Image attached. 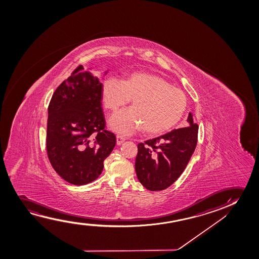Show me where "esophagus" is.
<instances>
[{"label": "esophagus", "mask_w": 259, "mask_h": 259, "mask_svg": "<svg viewBox=\"0 0 259 259\" xmlns=\"http://www.w3.org/2000/svg\"><path fill=\"white\" fill-rule=\"evenodd\" d=\"M124 142V137H122L120 135H117V145H121L123 142Z\"/></svg>", "instance_id": "34e87169"}]
</instances>
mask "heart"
Wrapping results in <instances>:
<instances>
[{
	"instance_id": "b5f03b06",
	"label": "heart",
	"mask_w": 259,
	"mask_h": 259,
	"mask_svg": "<svg viewBox=\"0 0 259 259\" xmlns=\"http://www.w3.org/2000/svg\"><path fill=\"white\" fill-rule=\"evenodd\" d=\"M102 97L107 110L116 111L132 99L133 108L114 114L110 129L128 135L142 127L149 135H160L174 127L184 114L187 98L181 89L157 75L137 72L122 81L107 78L102 85Z\"/></svg>"
}]
</instances>
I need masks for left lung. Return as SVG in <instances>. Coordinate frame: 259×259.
<instances>
[{"mask_svg":"<svg viewBox=\"0 0 259 259\" xmlns=\"http://www.w3.org/2000/svg\"><path fill=\"white\" fill-rule=\"evenodd\" d=\"M186 127L139 143L135 170L139 181L148 190L169 188L184 171L197 144L198 124H195L191 112Z\"/></svg>","mask_w":259,"mask_h":259,"instance_id":"left-lung-1","label":"left lung"}]
</instances>
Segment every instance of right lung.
Returning a JSON list of instances; mask_svg holds the SVG:
<instances>
[{
  "label": "right lung",
  "mask_w": 259,
  "mask_h": 259,
  "mask_svg": "<svg viewBox=\"0 0 259 259\" xmlns=\"http://www.w3.org/2000/svg\"><path fill=\"white\" fill-rule=\"evenodd\" d=\"M89 70L75 69L54 93L48 110L50 163L64 181L77 186L99 177L116 145L115 135L104 129L102 83Z\"/></svg>",
  "instance_id": "right-lung-1"
}]
</instances>
